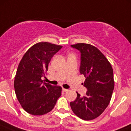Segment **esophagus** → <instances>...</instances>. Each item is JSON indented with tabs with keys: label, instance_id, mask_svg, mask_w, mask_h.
<instances>
[{
	"label": "esophagus",
	"instance_id": "obj_1",
	"mask_svg": "<svg viewBox=\"0 0 131 131\" xmlns=\"http://www.w3.org/2000/svg\"><path fill=\"white\" fill-rule=\"evenodd\" d=\"M62 90H63V91H64V92H67V91H68V89H64V88H63V89H62Z\"/></svg>",
	"mask_w": 131,
	"mask_h": 131
}]
</instances>
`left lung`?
Wrapping results in <instances>:
<instances>
[{"instance_id": "left-lung-1", "label": "left lung", "mask_w": 131, "mask_h": 131, "mask_svg": "<svg viewBox=\"0 0 131 131\" xmlns=\"http://www.w3.org/2000/svg\"><path fill=\"white\" fill-rule=\"evenodd\" d=\"M71 47L80 52V73L85 77L84 86L88 91L84 96L77 92V98L70 102V106L79 118L91 121L99 117L109 105L114 89L113 69L94 46L79 43Z\"/></svg>"}]
</instances>
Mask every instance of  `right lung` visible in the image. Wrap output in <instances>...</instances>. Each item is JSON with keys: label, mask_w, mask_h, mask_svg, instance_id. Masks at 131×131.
<instances>
[{"label": "right lung", "mask_w": 131, "mask_h": 131, "mask_svg": "<svg viewBox=\"0 0 131 131\" xmlns=\"http://www.w3.org/2000/svg\"><path fill=\"white\" fill-rule=\"evenodd\" d=\"M62 46L39 42L31 46L22 58L14 82L15 93L23 109L33 115L51 112L61 95L62 88L42 80L51 58Z\"/></svg>", "instance_id": "obj_1"}]
</instances>
